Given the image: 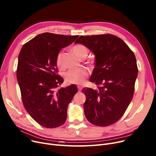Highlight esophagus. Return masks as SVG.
Here are the masks:
<instances>
[{"instance_id": "1", "label": "esophagus", "mask_w": 156, "mask_h": 156, "mask_svg": "<svg viewBox=\"0 0 156 156\" xmlns=\"http://www.w3.org/2000/svg\"><path fill=\"white\" fill-rule=\"evenodd\" d=\"M78 91L80 92L81 90V89H82V87H81V86H78Z\"/></svg>"}]
</instances>
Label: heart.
Listing matches in <instances>:
<instances>
[{
  "label": "heart",
  "mask_w": 156,
  "mask_h": 156,
  "mask_svg": "<svg viewBox=\"0 0 156 156\" xmlns=\"http://www.w3.org/2000/svg\"><path fill=\"white\" fill-rule=\"evenodd\" d=\"M72 52L76 55L80 59H84L88 54V48L84 45L76 44L74 45L72 48ZM62 53L59 52L56 58L57 67L60 70L64 69L62 63ZM89 63L92 64L93 61L90 60ZM89 72L85 69H79L76 70H69L65 73L64 78L66 83L68 84L81 85L83 84L88 76Z\"/></svg>",
  "instance_id": "heart-1"
}]
</instances>
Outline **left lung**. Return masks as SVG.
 I'll return each mask as SVG.
<instances>
[{
	"label": "left lung",
	"mask_w": 156,
	"mask_h": 156,
	"mask_svg": "<svg viewBox=\"0 0 156 156\" xmlns=\"http://www.w3.org/2000/svg\"><path fill=\"white\" fill-rule=\"evenodd\" d=\"M81 44L95 55L90 81L96 90L83 88L85 117L90 123L107 126L117 122L132 100L138 68L134 53L120 38L111 34L80 36Z\"/></svg>",
	"instance_id": "1"
}]
</instances>
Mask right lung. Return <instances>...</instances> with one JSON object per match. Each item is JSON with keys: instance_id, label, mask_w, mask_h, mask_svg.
Listing matches in <instances>:
<instances>
[{"instance_id": "1", "label": "right lung", "mask_w": 156, "mask_h": 156, "mask_svg": "<svg viewBox=\"0 0 156 156\" xmlns=\"http://www.w3.org/2000/svg\"><path fill=\"white\" fill-rule=\"evenodd\" d=\"M78 37L43 33L21 49L16 76L22 101L31 117L44 127L54 128L64 123L68 105L78 92L75 85L57 89L64 80L57 74L56 65L61 48Z\"/></svg>"}]
</instances>
